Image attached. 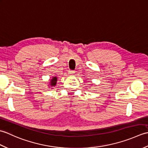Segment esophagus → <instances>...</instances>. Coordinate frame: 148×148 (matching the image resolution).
Instances as JSON below:
<instances>
[{"mask_svg":"<svg viewBox=\"0 0 148 148\" xmlns=\"http://www.w3.org/2000/svg\"><path fill=\"white\" fill-rule=\"evenodd\" d=\"M74 73V72L73 71H71V70H69V74L70 75H73Z\"/></svg>","mask_w":148,"mask_h":148,"instance_id":"34e87169","label":"esophagus"}]
</instances>
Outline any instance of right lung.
I'll return each instance as SVG.
<instances>
[{
    "label": "right lung",
    "instance_id": "1",
    "mask_svg": "<svg viewBox=\"0 0 148 148\" xmlns=\"http://www.w3.org/2000/svg\"><path fill=\"white\" fill-rule=\"evenodd\" d=\"M56 81H57V77H53L52 79L50 81V86L51 87L56 85Z\"/></svg>",
    "mask_w": 148,
    "mask_h": 148
}]
</instances>
